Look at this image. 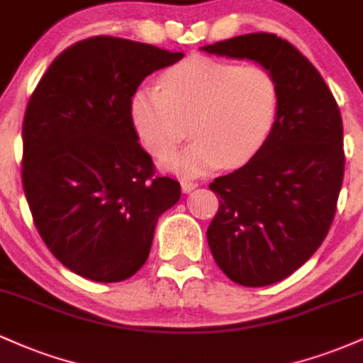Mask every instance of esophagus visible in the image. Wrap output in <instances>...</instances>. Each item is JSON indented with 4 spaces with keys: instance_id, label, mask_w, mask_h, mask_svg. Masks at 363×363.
<instances>
[{
    "instance_id": "esophagus-1",
    "label": "esophagus",
    "mask_w": 363,
    "mask_h": 363,
    "mask_svg": "<svg viewBox=\"0 0 363 363\" xmlns=\"http://www.w3.org/2000/svg\"><path fill=\"white\" fill-rule=\"evenodd\" d=\"M196 187H198V184H196V182H189V181H182L181 182V189H182V193H191V191H194Z\"/></svg>"
}]
</instances>
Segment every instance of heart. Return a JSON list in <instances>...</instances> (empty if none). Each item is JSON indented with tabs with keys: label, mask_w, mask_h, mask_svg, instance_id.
I'll use <instances>...</instances> for the list:
<instances>
[{
	"label": "heart",
	"mask_w": 363,
	"mask_h": 363,
	"mask_svg": "<svg viewBox=\"0 0 363 363\" xmlns=\"http://www.w3.org/2000/svg\"><path fill=\"white\" fill-rule=\"evenodd\" d=\"M277 112L278 85L268 69L206 56L169 68L160 90L140 86L129 104L133 126L152 155H167L191 129L194 143L162 160L187 179L220 164L237 167L251 160L272 133Z\"/></svg>",
	"instance_id": "obj_1"
}]
</instances>
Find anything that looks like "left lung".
<instances>
[{
  "instance_id": "obj_1",
  "label": "left lung",
  "mask_w": 363,
  "mask_h": 363,
  "mask_svg": "<svg viewBox=\"0 0 363 363\" xmlns=\"http://www.w3.org/2000/svg\"><path fill=\"white\" fill-rule=\"evenodd\" d=\"M201 51L254 61L277 80L272 133L247 164L210 184L220 206L206 232L232 281L273 285L318 251L335 218L345 170L338 104L312 62L274 34L232 37Z\"/></svg>"
}]
</instances>
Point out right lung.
Instances as JSON below:
<instances>
[{
	"label": "right lung",
	"mask_w": 363,
	"mask_h": 363,
	"mask_svg": "<svg viewBox=\"0 0 363 363\" xmlns=\"http://www.w3.org/2000/svg\"><path fill=\"white\" fill-rule=\"evenodd\" d=\"M182 57L90 37L51 62L27 104L25 196L49 251L83 278L133 277L148 259L158 216L181 198L177 181L155 176L129 104L148 74Z\"/></svg>",
	"instance_id": "add662e5"
}]
</instances>
